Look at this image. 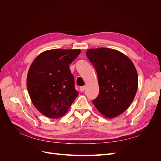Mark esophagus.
Returning <instances> with one entry per match:
<instances>
[{
    "label": "esophagus",
    "mask_w": 161,
    "mask_h": 161,
    "mask_svg": "<svg viewBox=\"0 0 161 161\" xmlns=\"http://www.w3.org/2000/svg\"><path fill=\"white\" fill-rule=\"evenodd\" d=\"M85 89H86V86H80V91L81 92H83V91L85 90Z\"/></svg>",
    "instance_id": "1"
}]
</instances>
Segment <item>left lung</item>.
Listing matches in <instances>:
<instances>
[{"mask_svg":"<svg viewBox=\"0 0 161 161\" xmlns=\"http://www.w3.org/2000/svg\"><path fill=\"white\" fill-rule=\"evenodd\" d=\"M86 54L95 68L99 85V94L92 103L105 118H115L129 108L136 96V68L127 56L116 50L89 49Z\"/></svg>","mask_w":161,"mask_h":161,"instance_id":"obj_1","label":"left lung"}]
</instances>
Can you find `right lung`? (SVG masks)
Instances as JSON below:
<instances>
[{"instance_id":"obj_1","label":"right lung","mask_w":161,"mask_h":161,"mask_svg":"<svg viewBox=\"0 0 161 161\" xmlns=\"http://www.w3.org/2000/svg\"><path fill=\"white\" fill-rule=\"evenodd\" d=\"M80 50L53 49L42 52L28 71L27 87L35 108L53 119L64 115L79 95L69 64Z\"/></svg>"}]
</instances>
